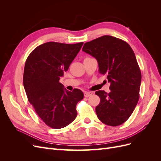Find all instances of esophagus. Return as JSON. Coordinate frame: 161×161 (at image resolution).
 <instances>
[{
	"label": "esophagus",
	"mask_w": 161,
	"mask_h": 161,
	"mask_svg": "<svg viewBox=\"0 0 161 161\" xmlns=\"http://www.w3.org/2000/svg\"><path fill=\"white\" fill-rule=\"evenodd\" d=\"M92 94V93L91 92H84V96H85V97H88L91 96Z\"/></svg>",
	"instance_id": "obj_1"
}]
</instances>
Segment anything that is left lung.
<instances>
[{"instance_id":"obj_1","label":"left lung","mask_w":161,"mask_h":161,"mask_svg":"<svg viewBox=\"0 0 161 161\" xmlns=\"http://www.w3.org/2000/svg\"><path fill=\"white\" fill-rule=\"evenodd\" d=\"M82 51L96 58L99 71L106 75L110 92L98 91L100 103L95 111L103 124L117 126L124 124L139 100L141 72L134 52L127 42L110 36H103L86 42Z\"/></svg>"}]
</instances>
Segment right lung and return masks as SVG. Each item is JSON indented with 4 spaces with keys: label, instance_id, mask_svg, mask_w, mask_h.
<instances>
[{
    "label": "right lung",
    "instance_id": "add662e5",
    "mask_svg": "<svg viewBox=\"0 0 161 161\" xmlns=\"http://www.w3.org/2000/svg\"><path fill=\"white\" fill-rule=\"evenodd\" d=\"M82 45L83 42H47L36 47L27 58L23 86L28 101L52 128L60 129L72 123L77 115L76 104L84 97L80 89L69 91L59 82Z\"/></svg>",
    "mask_w": 161,
    "mask_h": 161
}]
</instances>
